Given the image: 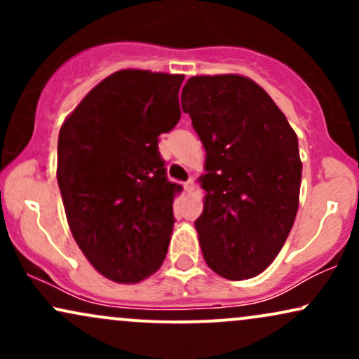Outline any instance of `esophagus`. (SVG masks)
<instances>
[{
	"label": "esophagus",
	"mask_w": 359,
	"mask_h": 359,
	"mask_svg": "<svg viewBox=\"0 0 359 359\" xmlns=\"http://www.w3.org/2000/svg\"><path fill=\"white\" fill-rule=\"evenodd\" d=\"M192 189H194V180H192V179H189L187 182L184 184V191H185V192H191Z\"/></svg>",
	"instance_id": "obj_1"
}]
</instances>
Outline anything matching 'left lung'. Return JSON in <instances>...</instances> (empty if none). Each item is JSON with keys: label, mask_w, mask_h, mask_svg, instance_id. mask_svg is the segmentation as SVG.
Masks as SVG:
<instances>
[{"label": "left lung", "mask_w": 359, "mask_h": 359, "mask_svg": "<svg viewBox=\"0 0 359 359\" xmlns=\"http://www.w3.org/2000/svg\"><path fill=\"white\" fill-rule=\"evenodd\" d=\"M180 101L208 154L204 211L196 219L205 263L228 280L255 277L294 226L302 179L297 135L248 77H191Z\"/></svg>", "instance_id": "obj_1"}]
</instances>
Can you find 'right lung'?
<instances>
[{"instance_id":"1","label":"right lung","mask_w":359,"mask_h":359,"mask_svg":"<svg viewBox=\"0 0 359 359\" xmlns=\"http://www.w3.org/2000/svg\"><path fill=\"white\" fill-rule=\"evenodd\" d=\"M184 76L118 71L64 121L57 182L74 240L90 265L118 283L150 277L165 259L174 199L158 137L180 119Z\"/></svg>"}]
</instances>
